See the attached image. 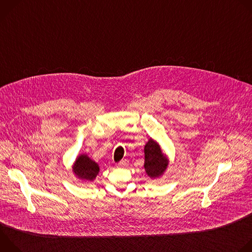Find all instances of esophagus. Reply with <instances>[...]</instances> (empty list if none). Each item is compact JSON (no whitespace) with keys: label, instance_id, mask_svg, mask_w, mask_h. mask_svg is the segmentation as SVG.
Masks as SVG:
<instances>
[{"label":"esophagus","instance_id":"1","mask_svg":"<svg viewBox=\"0 0 252 252\" xmlns=\"http://www.w3.org/2000/svg\"><path fill=\"white\" fill-rule=\"evenodd\" d=\"M118 167L120 168H125V167H127L128 166V161L126 159H124V160H121L118 164H117Z\"/></svg>","mask_w":252,"mask_h":252}]
</instances>
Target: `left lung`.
I'll list each match as a JSON object with an SVG mask.
<instances>
[{"label":"left lung","mask_w":252,"mask_h":252,"mask_svg":"<svg viewBox=\"0 0 252 252\" xmlns=\"http://www.w3.org/2000/svg\"><path fill=\"white\" fill-rule=\"evenodd\" d=\"M143 153H145L143 167L148 176L152 179L162 177L168 167L169 158L163 153L159 142L151 137L146 143Z\"/></svg>","instance_id":"8db88e82"}]
</instances>
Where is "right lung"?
<instances>
[{
	"instance_id": "obj_1",
	"label": "right lung",
	"mask_w": 252,
	"mask_h": 252,
	"mask_svg": "<svg viewBox=\"0 0 252 252\" xmlns=\"http://www.w3.org/2000/svg\"><path fill=\"white\" fill-rule=\"evenodd\" d=\"M100 168L97 162L92 159L88 154H80L71 166L74 175L82 183H92L98 175Z\"/></svg>"
}]
</instances>
